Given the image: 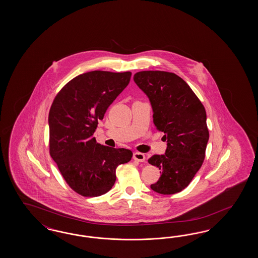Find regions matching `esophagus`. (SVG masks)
<instances>
[{
    "label": "esophagus",
    "instance_id": "esophagus-1",
    "mask_svg": "<svg viewBox=\"0 0 258 258\" xmlns=\"http://www.w3.org/2000/svg\"><path fill=\"white\" fill-rule=\"evenodd\" d=\"M133 160L143 163L146 160V156H145V154L140 153V152H135V153H133Z\"/></svg>",
    "mask_w": 258,
    "mask_h": 258
}]
</instances>
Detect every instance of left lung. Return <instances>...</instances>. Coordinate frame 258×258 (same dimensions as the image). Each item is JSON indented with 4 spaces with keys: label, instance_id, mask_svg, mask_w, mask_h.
<instances>
[{
    "label": "left lung",
    "instance_id": "1",
    "mask_svg": "<svg viewBox=\"0 0 258 258\" xmlns=\"http://www.w3.org/2000/svg\"><path fill=\"white\" fill-rule=\"evenodd\" d=\"M133 79L149 96L153 123L167 143L164 155L149 159L161 170L160 179L150 188L163 195L179 193L189 185L205 158L209 131L204 106L187 83L173 73L142 71Z\"/></svg>",
    "mask_w": 258,
    "mask_h": 258
}]
</instances>
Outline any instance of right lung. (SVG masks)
Here are the masks:
<instances>
[{
    "instance_id": "1",
    "label": "right lung",
    "mask_w": 258,
    "mask_h": 258,
    "mask_svg": "<svg viewBox=\"0 0 258 258\" xmlns=\"http://www.w3.org/2000/svg\"><path fill=\"white\" fill-rule=\"evenodd\" d=\"M131 72L92 71L73 78L56 94L49 111V152L67 184L78 195L98 197L116 180L130 149H113L93 137L98 120L128 85Z\"/></svg>"
}]
</instances>
